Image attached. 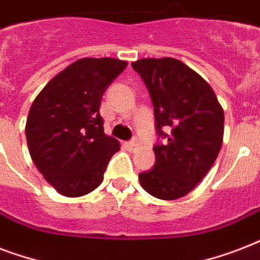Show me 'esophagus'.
<instances>
[{"label":"esophagus","instance_id":"1","mask_svg":"<svg viewBox=\"0 0 260 260\" xmlns=\"http://www.w3.org/2000/svg\"><path fill=\"white\" fill-rule=\"evenodd\" d=\"M125 147H126V148H128V150L135 151V150H136V148H138V147H139V143H138V142H135V140H132V142L125 143Z\"/></svg>","mask_w":260,"mask_h":260}]
</instances>
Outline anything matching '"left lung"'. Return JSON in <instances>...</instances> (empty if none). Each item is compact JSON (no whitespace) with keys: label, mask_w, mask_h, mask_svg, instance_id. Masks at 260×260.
<instances>
[{"label":"left lung","mask_w":260,"mask_h":260,"mask_svg":"<svg viewBox=\"0 0 260 260\" xmlns=\"http://www.w3.org/2000/svg\"><path fill=\"white\" fill-rule=\"evenodd\" d=\"M132 67L150 91L158 135L165 138L154 147V167L139 174V181L154 197L177 200L213 166L222 144L224 110L209 83L178 59L144 58Z\"/></svg>","instance_id":"1"}]
</instances>
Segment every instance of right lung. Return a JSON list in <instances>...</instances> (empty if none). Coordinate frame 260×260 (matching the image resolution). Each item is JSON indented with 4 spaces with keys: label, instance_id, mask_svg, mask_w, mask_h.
<instances>
[{
    "label": "right lung",
    "instance_id": "obj_1",
    "mask_svg": "<svg viewBox=\"0 0 260 260\" xmlns=\"http://www.w3.org/2000/svg\"><path fill=\"white\" fill-rule=\"evenodd\" d=\"M128 63L83 58L56 74L35 98L26 118L30 158L64 197H81L101 185L120 143L104 132L102 94Z\"/></svg>",
    "mask_w": 260,
    "mask_h": 260
}]
</instances>
